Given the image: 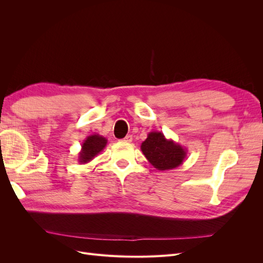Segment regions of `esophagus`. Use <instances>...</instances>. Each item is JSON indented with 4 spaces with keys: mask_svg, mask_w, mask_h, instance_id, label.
<instances>
[{
    "mask_svg": "<svg viewBox=\"0 0 263 263\" xmlns=\"http://www.w3.org/2000/svg\"><path fill=\"white\" fill-rule=\"evenodd\" d=\"M122 141H125V142H132V141H133V136H132V135H127V136H126Z\"/></svg>",
    "mask_w": 263,
    "mask_h": 263,
    "instance_id": "obj_1",
    "label": "esophagus"
}]
</instances>
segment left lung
<instances>
[{"label":"left lung","mask_w":263,"mask_h":263,"mask_svg":"<svg viewBox=\"0 0 263 263\" xmlns=\"http://www.w3.org/2000/svg\"><path fill=\"white\" fill-rule=\"evenodd\" d=\"M140 149L150 164L159 171L178 168L186 159L187 150L172 139H166L161 132H150Z\"/></svg>","instance_id":"left-lung-1"}]
</instances>
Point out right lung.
<instances>
[{"mask_svg":"<svg viewBox=\"0 0 263 263\" xmlns=\"http://www.w3.org/2000/svg\"><path fill=\"white\" fill-rule=\"evenodd\" d=\"M106 144L107 139L99 134H93L87 136L81 146V151L79 153L78 161L81 164L89 163L105 148Z\"/></svg>","mask_w":263,"mask_h":263,"instance_id":"1","label":"right lung"}]
</instances>
